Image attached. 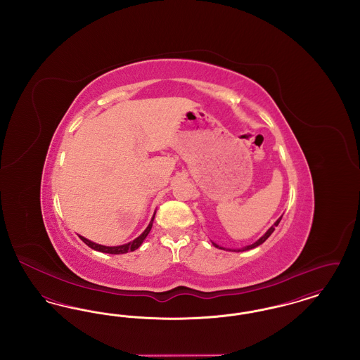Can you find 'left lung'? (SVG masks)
Returning a JSON list of instances; mask_svg holds the SVG:
<instances>
[{
	"label": "left lung",
	"instance_id": "obj_1",
	"mask_svg": "<svg viewBox=\"0 0 360 360\" xmlns=\"http://www.w3.org/2000/svg\"><path fill=\"white\" fill-rule=\"evenodd\" d=\"M281 219H282V217H279V219L275 221L274 225H273V226H271V228H270V229H269V231H267V232H266V233H264V235H263L260 239L257 240V241H255L254 244H251V245H247V247H244V248H241V250H226V251H238V252H239V251H247V250H252V248H255V247H257V245H260L262 243H264L266 240L270 238V235L274 232L275 226H278V224H279V221H281ZM213 245H214V247H217V248H220V250H225V248H223V247L217 245L216 243H213Z\"/></svg>",
	"mask_w": 360,
	"mask_h": 360
}]
</instances>
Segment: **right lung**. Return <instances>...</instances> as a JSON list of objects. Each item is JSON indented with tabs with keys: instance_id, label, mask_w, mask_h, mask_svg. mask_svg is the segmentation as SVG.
<instances>
[{
	"instance_id": "add662e5",
	"label": "right lung",
	"mask_w": 360,
	"mask_h": 360,
	"mask_svg": "<svg viewBox=\"0 0 360 360\" xmlns=\"http://www.w3.org/2000/svg\"><path fill=\"white\" fill-rule=\"evenodd\" d=\"M154 217H153L151 223L148 224V226L146 228V231H144L139 238H136L134 241H131V243H127V244H122V245H117V247H106V245H101V244H96V243H93V241L86 239L84 236H79V238H81V240L85 243L86 245H89L90 248H93V250H96V251L105 252V254H113V255L127 254V252L135 251V250H137V248L141 245V243H143L144 239L147 238V235L150 233V231H151V228H153Z\"/></svg>"
}]
</instances>
